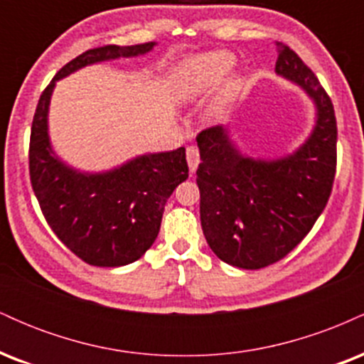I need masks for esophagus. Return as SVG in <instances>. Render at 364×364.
Masks as SVG:
<instances>
[{"label": "esophagus", "instance_id": "esophagus-1", "mask_svg": "<svg viewBox=\"0 0 364 364\" xmlns=\"http://www.w3.org/2000/svg\"><path fill=\"white\" fill-rule=\"evenodd\" d=\"M186 161H188V168H190V173L193 174L200 164V152L198 149L193 147V145L186 149Z\"/></svg>", "mask_w": 364, "mask_h": 364}]
</instances>
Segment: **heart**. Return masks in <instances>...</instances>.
<instances>
[{"instance_id":"obj_1","label":"heart","mask_w":364,"mask_h":364,"mask_svg":"<svg viewBox=\"0 0 364 364\" xmlns=\"http://www.w3.org/2000/svg\"><path fill=\"white\" fill-rule=\"evenodd\" d=\"M232 65H235V56L228 51H208L188 58L183 63L179 92L185 99H198L202 95L210 94L223 82L219 94L212 104V112L223 114L243 87V78L240 75L227 74ZM225 74L228 77H225Z\"/></svg>"}]
</instances>
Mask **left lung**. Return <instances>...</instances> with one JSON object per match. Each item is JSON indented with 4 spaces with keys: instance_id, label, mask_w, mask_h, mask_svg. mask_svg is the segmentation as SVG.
<instances>
[{
    "instance_id": "obj_1",
    "label": "left lung",
    "mask_w": 364,
    "mask_h": 364,
    "mask_svg": "<svg viewBox=\"0 0 364 364\" xmlns=\"http://www.w3.org/2000/svg\"><path fill=\"white\" fill-rule=\"evenodd\" d=\"M275 73L301 87L316 109L313 132L294 152L253 159L220 124L196 136L203 235L220 260L246 270L272 265L301 243L327 205L336 178L337 123L327 92L282 43Z\"/></svg>"
}]
</instances>
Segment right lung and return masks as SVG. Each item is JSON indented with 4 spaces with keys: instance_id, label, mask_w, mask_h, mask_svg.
I'll use <instances>...</instances> for the list:
<instances>
[{
    "instance_id": "add662e5",
    "label": "right lung",
    "mask_w": 364,
    "mask_h": 364,
    "mask_svg": "<svg viewBox=\"0 0 364 364\" xmlns=\"http://www.w3.org/2000/svg\"><path fill=\"white\" fill-rule=\"evenodd\" d=\"M156 43L104 46L66 63L41 95L32 121L28 169L32 190L54 235L83 262L95 267L133 263L152 246L166 202L188 178L185 147L144 154L104 173H82L54 154L48 112L58 80L83 66L133 58Z\"/></svg>"
}]
</instances>
